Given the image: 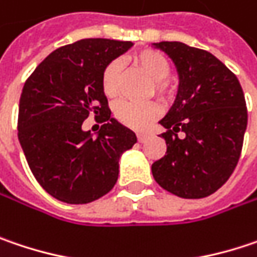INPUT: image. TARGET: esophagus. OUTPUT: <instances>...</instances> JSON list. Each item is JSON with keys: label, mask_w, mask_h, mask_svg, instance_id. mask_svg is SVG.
<instances>
[{"label": "esophagus", "mask_w": 257, "mask_h": 257, "mask_svg": "<svg viewBox=\"0 0 257 257\" xmlns=\"http://www.w3.org/2000/svg\"><path fill=\"white\" fill-rule=\"evenodd\" d=\"M148 138H149V136H148L146 133H138V140L140 142V143L146 142V140H148Z\"/></svg>", "instance_id": "1"}]
</instances>
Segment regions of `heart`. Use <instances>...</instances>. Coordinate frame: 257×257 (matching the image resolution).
Masks as SVG:
<instances>
[{"label": "heart", "instance_id": "b5f03b06", "mask_svg": "<svg viewBox=\"0 0 257 257\" xmlns=\"http://www.w3.org/2000/svg\"><path fill=\"white\" fill-rule=\"evenodd\" d=\"M135 63L152 80H155V89L158 93L167 92L165 79L171 73V65L161 52L152 49L140 51L135 57ZM119 70L121 65L118 61H111L102 71V90L108 98H114L118 93ZM114 114L115 118L124 125H128L132 128H145L149 125V122H152L158 117L159 106L155 102L138 103L132 101H119L114 108Z\"/></svg>", "mask_w": 257, "mask_h": 257}]
</instances>
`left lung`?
I'll list each match as a JSON object with an SVG mask.
<instances>
[{
	"label": "left lung",
	"instance_id": "8db88e82",
	"mask_svg": "<svg viewBox=\"0 0 257 257\" xmlns=\"http://www.w3.org/2000/svg\"><path fill=\"white\" fill-rule=\"evenodd\" d=\"M178 74L177 96L159 121L167 152L152 164L155 181L184 199L215 193L232 174L247 127L238 79L211 52L183 42H158ZM185 133L178 138V132Z\"/></svg>",
	"mask_w": 257,
	"mask_h": 257
}]
</instances>
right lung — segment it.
Segmentation results:
<instances>
[{
    "label": "right lung",
    "instance_id": "add662e5",
    "mask_svg": "<svg viewBox=\"0 0 257 257\" xmlns=\"http://www.w3.org/2000/svg\"><path fill=\"white\" fill-rule=\"evenodd\" d=\"M133 42L82 39L51 52L29 77L19 103V142L38 183L70 205L93 202L109 192L119 158L136 133L111 117L102 71ZM90 113L105 122L95 138L82 130Z\"/></svg>",
    "mask_w": 257,
    "mask_h": 257
}]
</instances>
